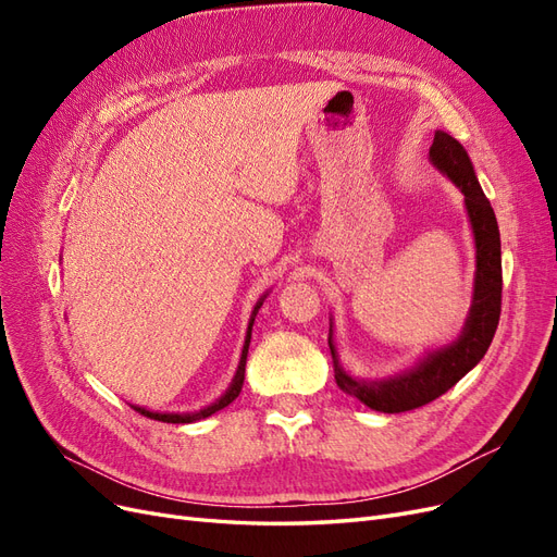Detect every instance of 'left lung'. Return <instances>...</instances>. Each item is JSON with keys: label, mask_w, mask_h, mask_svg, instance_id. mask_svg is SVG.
I'll list each match as a JSON object with an SVG mask.
<instances>
[{"label": "left lung", "mask_w": 557, "mask_h": 557, "mask_svg": "<svg viewBox=\"0 0 557 557\" xmlns=\"http://www.w3.org/2000/svg\"><path fill=\"white\" fill-rule=\"evenodd\" d=\"M430 162L465 195V209L474 234L476 272L471 307L465 327L455 342L428 350L413 367L385 379L350 376L339 362L332 339V318L327 344L332 350L334 379L344 393L360 399L364 407L381 413H401L423 407L458 383L474 369L491 348L502 311V244L497 218L491 201L483 195L465 146L448 132L436 129L430 146Z\"/></svg>", "instance_id": "8db88e82"}]
</instances>
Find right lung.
<instances>
[{
  "instance_id": "obj_1",
  "label": "right lung",
  "mask_w": 557,
  "mask_h": 557,
  "mask_svg": "<svg viewBox=\"0 0 557 557\" xmlns=\"http://www.w3.org/2000/svg\"><path fill=\"white\" fill-rule=\"evenodd\" d=\"M264 297H267V293H264V295L258 299V305L252 307V313H250V318H248L246 339H244V348H242V358H239L237 374H234V379H232L230 387H227V391H225L221 397H218L215 401H211L209 407L199 409V411H193V413H162V411H148V409H144V407H134V404H132V409H134V411H139L141 416L153 418V420H162V423H195V420L209 418V416H213L215 411L225 409L227 404H232L234 399H237V397H239V393H242V385H244V372H246V358H248V346H250V332H252V323H256V315H258V311H260V307H262Z\"/></svg>"
}]
</instances>
